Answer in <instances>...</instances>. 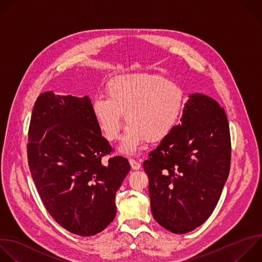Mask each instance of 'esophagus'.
<instances>
[{
	"instance_id": "esophagus-1",
	"label": "esophagus",
	"mask_w": 262,
	"mask_h": 262,
	"mask_svg": "<svg viewBox=\"0 0 262 262\" xmlns=\"http://www.w3.org/2000/svg\"><path fill=\"white\" fill-rule=\"evenodd\" d=\"M128 162H129V164H130V166H132V168L133 169H140L141 168V163L139 162V161H137V160H135V159H133V158H129L128 159Z\"/></svg>"
}]
</instances>
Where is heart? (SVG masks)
Returning a JSON list of instances; mask_svg holds the SVG:
<instances>
[{
  "mask_svg": "<svg viewBox=\"0 0 262 262\" xmlns=\"http://www.w3.org/2000/svg\"><path fill=\"white\" fill-rule=\"evenodd\" d=\"M184 103L181 87L162 76L132 74L117 77L107 86V98L93 101L94 117L108 141L118 139L128 124L120 149L136 152L146 141L155 143L169 135L178 123Z\"/></svg>",
  "mask_w": 262,
  "mask_h": 262,
  "instance_id": "b5f03b06",
  "label": "heart"
}]
</instances>
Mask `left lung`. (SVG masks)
Returning <instances> with one entry per match:
<instances>
[{
	"instance_id": "1",
	"label": "left lung",
	"mask_w": 262,
	"mask_h": 262,
	"mask_svg": "<svg viewBox=\"0 0 262 262\" xmlns=\"http://www.w3.org/2000/svg\"><path fill=\"white\" fill-rule=\"evenodd\" d=\"M188 98L181 123L143 163L152 215L173 233L189 232L211 216L230 168L231 143L224 109L202 94Z\"/></svg>"
}]
</instances>
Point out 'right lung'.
<instances>
[{"label":"right lung","mask_w":262,"mask_h":262,"mask_svg":"<svg viewBox=\"0 0 262 262\" xmlns=\"http://www.w3.org/2000/svg\"><path fill=\"white\" fill-rule=\"evenodd\" d=\"M89 97L41 94L29 127L31 175L51 217L68 231L90 236L115 218V194L130 169L113 151L94 117Z\"/></svg>","instance_id":"right-lung-1"}]
</instances>
